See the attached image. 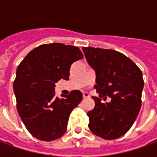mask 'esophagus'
<instances>
[{
	"instance_id": "34e87169",
	"label": "esophagus",
	"mask_w": 157,
	"mask_h": 157,
	"mask_svg": "<svg viewBox=\"0 0 157 157\" xmlns=\"http://www.w3.org/2000/svg\"><path fill=\"white\" fill-rule=\"evenodd\" d=\"M89 98V94L87 92H83V98Z\"/></svg>"
}]
</instances>
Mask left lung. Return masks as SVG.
<instances>
[{
  "label": "left lung",
  "mask_w": 157,
  "mask_h": 157,
  "mask_svg": "<svg viewBox=\"0 0 157 157\" xmlns=\"http://www.w3.org/2000/svg\"><path fill=\"white\" fill-rule=\"evenodd\" d=\"M82 50L96 72L94 87L99 97L111 98L102 103L101 98L92 97L95 107L87 113L89 128L104 140L119 138L131 128L141 107V71L120 52L92 47Z\"/></svg>",
  "instance_id": "obj_1"
}]
</instances>
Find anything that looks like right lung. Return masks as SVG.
<instances>
[{
  "label": "right lung",
  "mask_w": 157,
  "mask_h": 157,
  "mask_svg": "<svg viewBox=\"0 0 157 157\" xmlns=\"http://www.w3.org/2000/svg\"><path fill=\"white\" fill-rule=\"evenodd\" d=\"M83 58L78 47L53 43L38 46L17 69L13 90L17 109L31 135L51 141L65 134L72 110L82 100L78 90L55 97V83L68 80L70 68Z\"/></svg>",
  "instance_id": "right-lung-1"
}]
</instances>
